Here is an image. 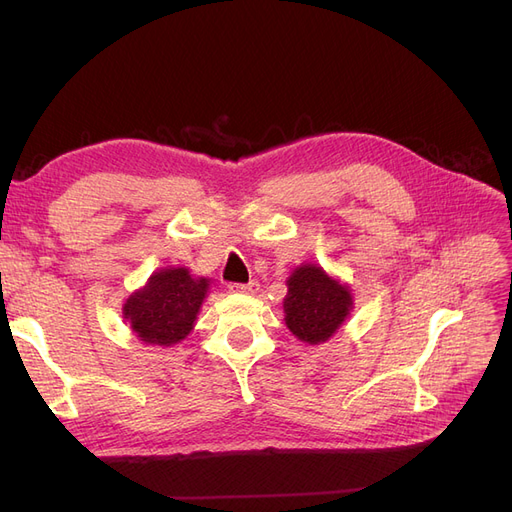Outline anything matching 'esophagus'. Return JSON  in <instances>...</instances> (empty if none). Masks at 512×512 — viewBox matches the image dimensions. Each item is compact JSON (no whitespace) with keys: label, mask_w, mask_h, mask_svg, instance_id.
Wrapping results in <instances>:
<instances>
[{"label":"esophagus","mask_w":512,"mask_h":512,"mask_svg":"<svg viewBox=\"0 0 512 512\" xmlns=\"http://www.w3.org/2000/svg\"><path fill=\"white\" fill-rule=\"evenodd\" d=\"M230 288V292H243V294H256L258 292V288H260V284L256 282V280H252V282H247V284H230L228 286Z\"/></svg>","instance_id":"esophagus-1"}]
</instances>
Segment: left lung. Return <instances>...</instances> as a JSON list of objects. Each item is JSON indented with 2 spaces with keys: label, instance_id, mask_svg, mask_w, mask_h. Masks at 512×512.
<instances>
[{
  "label": "left lung",
  "instance_id": "obj_1",
  "mask_svg": "<svg viewBox=\"0 0 512 512\" xmlns=\"http://www.w3.org/2000/svg\"><path fill=\"white\" fill-rule=\"evenodd\" d=\"M286 327L305 344H324L352 309V292L322 267L301 265L286 280Z\"/></svg>",
  "mask_w": 512,
  "mask_h": 512
}]
</instances>
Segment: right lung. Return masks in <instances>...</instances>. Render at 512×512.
I'll return each instance as SVG.
<instances>
[{
	"label": "right lung",
	"instance_id": "1",
	"mask_svg": "<svg viewBox=\"0 0 512 512\" xmlns=\"http://www.w3.org/2000/svg\"><path fill=\"white\" fill-rule=\"evenodd\" d=\"M207 290V277H194L185 267H166L130 294L123 303V318L141 342L175 346L194 329Z\"/></svg>",
	"mask_w": 512,
	"mask_h": 512
}]
</instances>
